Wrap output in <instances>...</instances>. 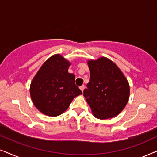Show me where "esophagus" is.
<instances>
[{
    "instance_id": "1",
    "label": "esophagus",
    "mask_w": 157,
    "mask_h": 157,
    "mask_svg": "<svg viewBox=\"0 0 157 157\" xmlns=\"http://www.w3.org/2000/svg\"><path fill=\"white\" fill-rule=\"evenodd\" d=\"M80 88L81 90H82V92H83V90H84V89H85V85H82V86L80 87Z\"/></svg>"
}]
</instances>
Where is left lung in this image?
Segmentation results:
<instances>
[{"instance_id":"8db88e82","label":"left lung","mask_w":157,"mask_h":157,"mask_svg":"<svg viewBox=\"0 0 157 157\" xmlns=\"http://www.w3.org/2000/svg\"><path fill=\"white\" fill-rule=\"evenodd\" d=\"M90 77L83 91L93 116L98 119L113 118L124 109L129 99L130 87L118 67L102 57L87 61Z\"/></svg>"}]
</instances>
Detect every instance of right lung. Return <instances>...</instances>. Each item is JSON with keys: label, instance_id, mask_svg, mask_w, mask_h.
Masks as SVG:
<instances>
[{"label": "right lung", "instance_id": "add662e5", "mask_svg": "<svg viewBox=\"0 0 157 157\" xmlns=\"http://www.w3.org/2000/svg\"><path fill=\"white\" fill-rule=\"evenodd\" d=\"M71 63L61 54L49 57L33 78L30 95L33 105L43 114L57 116L67 109L74 98L82 94L75 85Z\"/></svg>", "mask_w": 157, "mask_h": 157}]
</instances>
